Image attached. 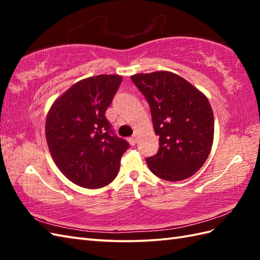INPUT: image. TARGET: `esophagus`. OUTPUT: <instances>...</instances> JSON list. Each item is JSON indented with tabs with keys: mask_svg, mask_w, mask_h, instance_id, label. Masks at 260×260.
I'll list each match as a JSON object with an SVG mask.
<instances>
[{
	"mask_svg": "<svg viewBox=\"0 0 260 260\" xmlns=\"http://www.w3.org/2000/svg\"><path fill=\"white\" fill-rule=\"evenodd\" d=\"M136 141H137V136H136V135H133V136L129 137V139H128L129 144H131L132 146H134V145L136 144Z\"/></svg>",
	"mask_w": 260,
	"mask_h": 260,
	"instance_id": "34e87169",
	"label": "esophagus"
}]
</instances>
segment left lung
I'll return each mask as SVG.
<instances>
[{
    "instance_id": "obj_1",
    "label": "left lung",
    "mask_w": 260,
    "mask_h": 260,
    "mask_svg": "<svg viewBox=\"0 0 260 260\" xmlns=\"http://www.w3.org/2000/svg\"><path fill=\"white\" fill-rule=\"evenodd\" d=\"M131 79L150 105L154 131L159 136L156 155L146 158L148 168L167 181L190 178L212 147L214 118L208 98L170 71L137 74Z\"/></svg>"
}]
</instances>
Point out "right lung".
I'll return each mask as SVG.
<instances>
[{"label": "right lung", "instance_id": "obj_1", "mask_svg": "<svg viewBox=\"0 0 260 260\" xmlns=\"http://www.w3.org/2000/svg\"><path fill=\"white\" fill-rule=\"evenodd\" d=\"M123 77L98 75L82 79L58 97L46 119V139L58 169L73 183L99 189L118 173L129 147L116 136L105 112Z\"/></svg>", "mask_w": 260, "mask_h": 260}]
</instances>
